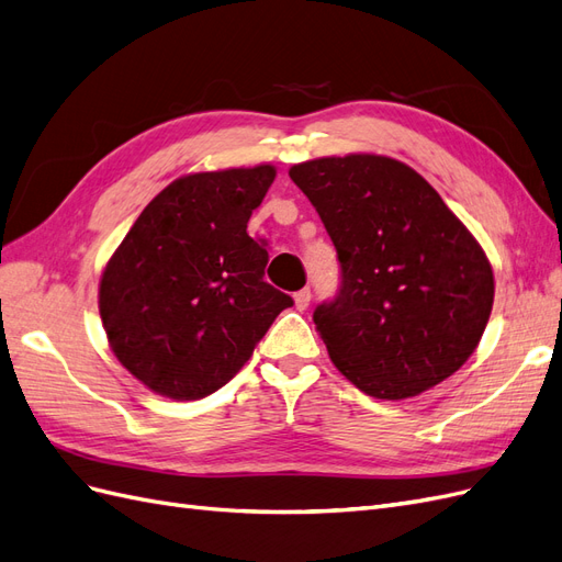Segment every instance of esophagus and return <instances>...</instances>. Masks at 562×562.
Returning a JSON list of instances; mask_svg holds the SVG:
<instances>
[{"mask_svg":"<svg viewBox=\"0 0 562 562\" xmlns=\"http://www.w3.org/2000/svg\"><path fill=\"white\" fill-rule=\"evenodd\" d=\"M310 302H312V291H310V288H302V291L295 293V307H297L300 312L307 310Z\"/></svg>","mask_w":562,"mask_h":562,"instance_id":"esophagus-1","label":"esophagus"}]
</instances>
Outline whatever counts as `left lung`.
Instances as JSON below:
<instances>
[{
	"instance_id": "8db88e82",
	"label": "left lung",
	"mask_w": 562,
	"mask_h": 562,
	"mask_svg": "<svg viewBox=\"0 0 562 562\" xmlns=\"http://www.w3.org/2000/svg\"><path fill=\"white\" fill-rule=\"evenodd\" d=\"M337 250L342 283L314 312L330 361L363 394L401 401L450 378L495 300L481 244L411 166L380 155L295 164Z\"/></svg>"
}]
</instances>
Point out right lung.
I'll return each mask as SVG.
<instances>
[{
	"label": "right lung",
	"mask_w": 562,
	"mask_h": 562,
	"mask_svg": "<svg viewBox=\"0 0 562 562\" xmlns=\"http://www.w3.org/2000/svg\"><path fill=\"white\" fill-rule=\"evenodd\" d=\"M274 178L260 164L173 180L105 265L110 349L155 394L196 401L225 386L293 304L265 281L269 255L246 232Z\"/></svg>",
	"instance_id": "add662e5"
}]
</instances>
